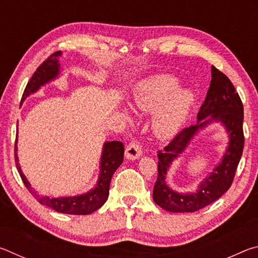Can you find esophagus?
Returning a JSON list of instances; mask_svg holds the SVG:
<instances>
[{
  "label": "esophagus",
  "instance_id": "1",
  "mask_svg": "<svg viewBox=\"0 0 258 258\" xmlns=\"http://www.w3.org/2000/svg\"><path fill=\"white\" fill-rule=\"evenodd\" d=\"M142 151L141 148L138 145L137 142H131L130 145L126 147L125 149V158L130 160H135L141 157Z\"/></svg>",
  "mask_w": 258,
  "mask_h": 258
}]
</instances>
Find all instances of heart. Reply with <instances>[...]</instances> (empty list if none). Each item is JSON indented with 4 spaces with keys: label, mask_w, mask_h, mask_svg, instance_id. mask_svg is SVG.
Segmentation results:
<instances>
[{
    "label": "heart",
    "mask_w": 258,
    "mask_h": 258,
    "mask_svg": "<svg viewBox=\"0 0 258 258\" xmlns=\"http://www.w3.org/2000/svg\"><path fill=\"white\" fill-rule=\"evenodd\" d=\"M180 82L168 74L149 78L139 86L134 95L137 107L155 115L151 130L161 140L171 139L184 126L189 116L195 95L186 89H178Z\"/></svg>",
    "instance_id": "heart-1"
}]
</instances>
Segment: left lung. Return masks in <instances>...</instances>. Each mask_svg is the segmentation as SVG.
I'll return each mask as SVG.
<instances>
[{"instance_id":"obj_1","label":"left lung","mask_w":258,"mask_h":258,"mask_svg":"<svg viewBox=\"0 0 258 258\" xmlns=\"http://www.w3.org/2000/svg\"><path fill=\"white\" fill-rule=\"evenodd\" d=\"M243 106L232 83L223 73L212 66V81L207 97L198 112L197 124L182 130L164 150L158 151V177L154 186L155 203L172 213H194L222 197L232 184L241 158L244 138L242 131ZM212 122H220L228 134V147L222 160L201 182L195 192H177L165 183V175L200 130Z\"/></svg>"}]
</instances>
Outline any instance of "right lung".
Instances as JSON below:
<instances>
[{"label": "right lung", "instance_id": "right-lung-1", "mask_svg": "<svg viewBox=\"0 0 258 258\" xmlns=\"http://www.w3.org/2000/svg\"><path fill=\"white\" fill-rule=\"evenodd\" d=\"M60 51L54 52L53 54H51L49 58L36 69V72L34 73V75L27 83V86H26V89L24 91L21 102H24L25 99L29 97L30 94L37 92V91L41 89V86L55 80V78H58L60 74ZM17 141H18V139H16L15 159L17 169H18L25 186L27 187L28 191L34 196L35 199H36L40 204L54 209V211L58 213L71 214V215H87V214H91L97 211V209H99L104 203H106L109 196V185H110L111 177L113 175V173L116 172V169L119 167L121 163H123L124 159L123 143L120 141L104 142L101 158H100L99 178L94 187H92L90 191L85 192V194L69 196V197L50 198L47 197V196L40 197V196L36 194V191H34L32 185H30V183L27 180V177L25 176V174L21 171L18 155H17V151H18Z\"/></svg>", "mask_w": 258, "mask_h": 258}]
</instances>
